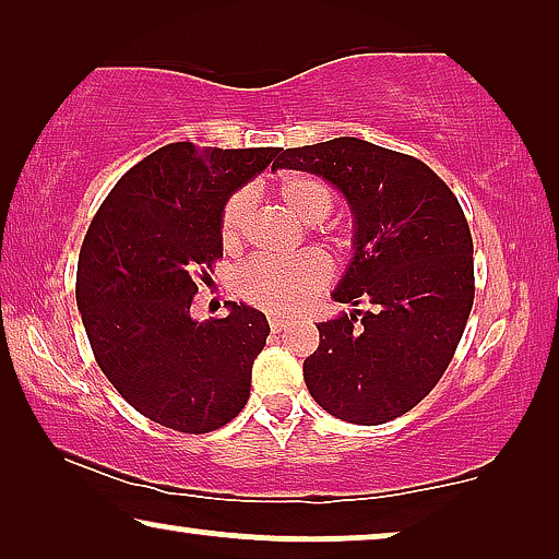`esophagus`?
<instances>
[{
  "mask_svg": "<svg viewBox=\"0 0 559 559\" xmlns=\"http://www.w3.org/2000/svg\"><path fill=\"white\" fill-rule=\"evenodd\" d=\"M270 328H272V333L285 331V328H287V320H285V318H280V316H270Z\"/></svg>",
  "mask_w": 559,
  "mask_h": 559,
  "instance_id": "34e87169",
  "label": "esophagus"
}]
</instances>
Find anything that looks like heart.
Here are the masks:
<instances>
[{
  "label": "heart",
  "mask_w": 559,
  "mask_h": 559,
  "mask_svg": "<svg viewBox=\"0 0 559 559\" xmlns=\"http://www.w3.org/2000/svg\"><path fill=\"white\" fill-rule=\"evenodd\" d=\"M272 193L300 224H320L331 216L333 193L323 180L308 173H282ZM249 218V198L234 193L221 209L218 234L226 249L239 247ZM341 247V241H335ZM331 280V266L316 251L287 259H251L236 274V289L254 308L266 312H295L308 305Z\"/></svg>",
  "instance_id": "heart-1"
}]
</instances>
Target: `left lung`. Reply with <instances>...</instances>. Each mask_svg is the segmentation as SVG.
<instances>
[{
	"instance_id": "1",
	"label": "left lung",
	"mask_w": 559,
	"mask_h": 559,
	"mask_svg": "<svg viewBox=\"0 0 559 559\" xmlns=\"http://www.w3.org/2000/svg\"><path fill=\"white\" fill-rule=\"evenodd\" d=\"M272 167L346 195L354 259L333 297L371 305L318 325L305 384L343 423L384 425L432 392L463 338L476 295L465 213L423 159L356 136L280 150Z\"/></svg>"
}]
</instances>
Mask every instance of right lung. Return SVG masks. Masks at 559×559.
<instances>
[{"label": "right lung", "instance_id": "add662e5", "mask_svg": "<svg viewBox=\"0 0 559 559\" xmlns=\"http://www.w3.org/2000/svg\"><path fill=\"white\" fill-rule=\"evenodd\" d=\"M280 147L218 150L173 142L121 175L91 221L75 302L98 369L152 423L203 435L239 415L264 312L228 302L226 318H190L198 285L224 257L221 209Z\"/></svg>", "mask_w": 559, "mask_h": 559}]
</instances>
